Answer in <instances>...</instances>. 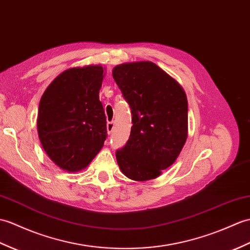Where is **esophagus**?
I'll return each mask as SVG.
<instances>
[{
	"mask_svg": "<svg viewBox=\"0 0 250 250\" xmlns=\"http://www.w3.org/2000/svg\"><path fill=\"white\" fill-rule=\"evenodd\" d=\"M107 133L108 134H111V133L114 131V127H115V123L114 121H109V123H107Z\"/></svg>",
	"mask_w": 250,
	"mask_h": 250,
	"instance_id": "obj_1",
	"label": "esophagus"
}]
</instances>
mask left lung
<instances>
[{"label":"left lung","mask_w":250,"mask_h":250,"mask_svg":"<svg viewBox=\"0 0 250 250\" xmlns=\"http://www.w3.org/2000/svg\"><path fill=\"white\" fill-rule=\"evenodd\" d=\"M113 78L132 115L130 137L116 151L121 171L135 181L159 177L173 164L188 137L182 87L151 62L116 66Z\"/></svg>","instance_id":"obj_1"}]
</instances>
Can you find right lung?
<instances>
[{"label":"right lung","mask_w":250,"mask_h":250,"mask_svg":"<svg viewBox=\"0 0 250 250\" xmlns=\"http://www.w3.org/2000/svg\"><path fill=\"white\" fill-rule=\"evenodd\" d=\"M103 68L86 66L63 71L40 99L37 127L45 153L62 169L82 170L107 137L99 90Z\"/></svg>","instance_id":"1"}]
</instances>
